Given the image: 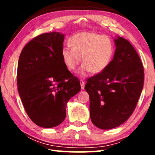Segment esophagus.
<instances>
[{
  "instance_id": "obj_1",
  "label": "esophagus",
  "mask_w": 155,
  "mask_h": 155,
  "mask_svg": "<svg viewBox=\"0 0 155 155\" xmlns=\"http://www.w3.org/2000/svg\"><path fill=\"white\" fill-rule=\"evenodd\" d=\"M80 83L81 90H84V89H85V82H84L83 80H80Z\"/></svg>"
}]
</instances>
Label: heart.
Masks as SVG:
<instances>
[{
	"label": "heart",
	"instance_id": "b5f03b06",
	"mask_svg": "<svg viewBox=\"0 0 155 155\" xmlns=\"http://www.w3.org/2000/svg\"><path fill=\"white\" fill-rule=\"evenodd\" d=\"M70 47H64L61 57L68 69L74 70L81 61L79 70L81 76L91 72L98 74L103 72L111 62L114 48L108 37L92 32H81L70 37Z\"/></svg>",
	"mask_w": 155,
	"mask_h": 155
}]
</instances>
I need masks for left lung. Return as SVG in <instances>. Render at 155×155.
Instances as JSON below:
<instances>
[{
    "label": "left lung",
    "instance_id": "8db88e82",
    "mask_svg": "<svg viewBox=\"0 0 155 155\" xmlns=\"http://www.w3.org/2000/svg\"><path fill=\"white\" fill-rule=\"evenodd\" d=\"M114 57L105 69L87 78L90 117L101 129L119 127L134 111L143 86V67L137 52L126 39L115 40Z\"/></svg>",
    "mask_w": 155,
    "mask_h": 155
}]
</instances>
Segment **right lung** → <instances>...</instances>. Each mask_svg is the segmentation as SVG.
Returning a JSON list of instances; mask_svg holds the SVG:
<instances>
[{
	"instance_id": "right-lung-1",
	"label": "right lung",
	"mask_w": 155,
	"mask_h": 155,
	"mask_svg": "<svg viewBox=\"0 0 155 155\" xmlns=\"http://www.w3.org/2000/svg\"><path fill=\"white\" fill-rule=\"evenodd\" d=\"M64 40L57 32L41 34L24 47L18 60V93L28 117L43 128L64 121L67 103L81 90L63 61Z\"/></svg>"
}]
</instances>
